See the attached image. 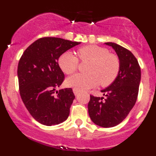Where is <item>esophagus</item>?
Here are the masks:
<instances>
[{"mask_svg":"<svg viewBox=\"0 0 156 156\" xmlns=\"http://www.w3.org/2000/svg\"><path fill=\"white\" fill-rule=\"evenodd\" d=\"M73 92H74V94H75V95L76 96V95H78V93H79V90H78V89H75V88H74Z\"/></svg>","mask_w":156,"mask_h":156,"instance_id":"esophagus-1","label":"esophagus"}]
</instances>
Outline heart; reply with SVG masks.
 <instances>
[{
    "label": "heart",
    "mask_w": 156,
    "mask_h": 156,
    "mask_svg": "<svg viewBox=\"0 0 156 156\" xmlns=\"http://www.w3.org/2000/svg\"><path fill=\"white\" fill-rule=\"evenodd\" d=\"M81 61H91L88 67L89 73H78L69 77L66 84L69 87L78 90L90 89L101 84L103 87L114 82L120 71V60L114 53H108L106 48L97 45H87L77 50ZM78 58L71 52L62 53L59 58V66L66 74L75 72L79 65Z\"/></svg>",
    "instance_id": "b5f03b06"
}]
</instances>
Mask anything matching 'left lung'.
<instances>
[{"mask_svg": "<svg viewBox=\"0 0 156 156\" xmlns=\"http://www.w3.org/2000/svg\"><path fill=\"white\" fill-rule=\"evenodd\" d=\"M117 53L120 71L114 82L101 90L104 97L90 95L88 113L94 124L103 127H112L120 124L133 107L137 99L141 70L133 53L127 49L107 42Z\"/></svg>", "mask_w": 156, "mask_h": 156, "instance_id": "8db88e82", "label": "left lung"}]
</instances>
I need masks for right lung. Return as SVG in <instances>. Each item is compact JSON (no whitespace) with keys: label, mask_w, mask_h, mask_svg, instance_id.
Segmentation results:
<instances>
[{"label":"right lung","mask_w":156,"mask_h":156,"mask_svg":"<svg viewBox=\"0 0 156 156\" xmlns=\"http://www.w3.org/2000/svg\"><path fill=\"white\" fill-rule=\"evenodd\" d=\"M79 44L59 37H41L25 50L19 61L20 96L31 115L42 125H59L68 119L75 97L72 88L56 91L65 78L58 59Z\"/></svg>","instance_id":"obj_1"}]
</instances>
